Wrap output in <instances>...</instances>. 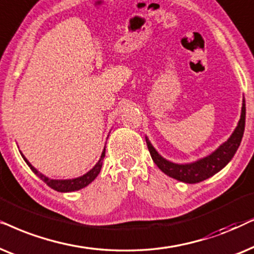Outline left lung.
Masks as SVG:
<instances>
[{
    "label": "left lung",
    "instance_id": "obj_1",
    "mask_svg": "<svg viewBox=\"0 0 254 254\" xmlns=\"http://www.w3.org/2000/svg\"><path fill=\"white\" fill-rule=\"evenodd\" d=\"M245 114V100H243L241 120H239L237 127L233 131L231 137L224 144H222L215 152H212L210 155L195 162H191V164H174V162L166 160L155 151V148L148 141L147 137H145L146 138L147 148L150 151L154 164L168 177L173 178L175 180L186 182V184H197V182L207 180L208 178L212 177V175L221 171L223 167H225L229 164V161L235 155L236 151L238 150L239 145H241L243 134H244Z\"/></svg>",
    "mask_w": 254,
    "mask_h": 254
}]
</instances>
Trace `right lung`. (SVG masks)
Segmentation results:
<instances>
[{"label": "right lung", "instance_id": "1", "mask_svg": "<svg viewBox=\"0 0 254 254\" xmlns=\"http://www.w3.org/2000/svg\"><path fill=\"white\" fill-rule=\"evenodd\" d=\"M104 155H106V148H104V150H103L102 155H101V159L99 160V162H97V164L92 168V170L88 172V173L82 175V177L76 178V179H72V180H53V179L46 178L45 175H43L42 173H39V172L37 171L36 168L33 167L31 164H30V162L28 161V159H26L24 155L22 154V157L25 160L26 164H28V166L31 168L33 173H35L36 175H38V177L42 179V180L45 182V184L49 186V187H51V188L54 189V190H57V191L67 192V191L79 190V189L86 187V186L89 185L90 182L95 180V178L100 173L101 167H102V162H103Z\"/></svg>", "mask_w": 254, "mask_h": 254}]
</instances>
